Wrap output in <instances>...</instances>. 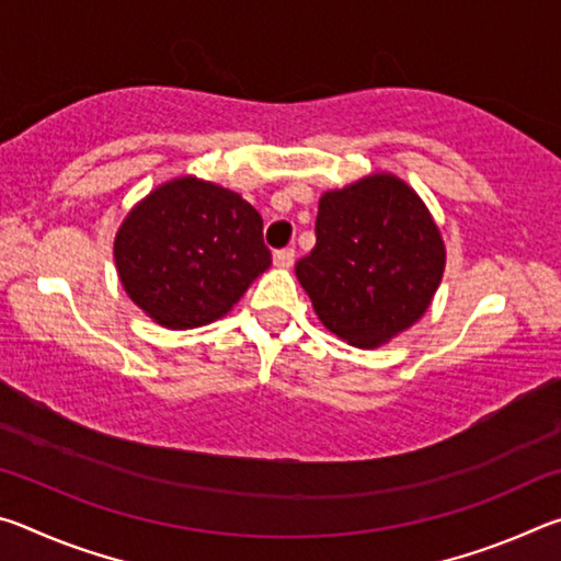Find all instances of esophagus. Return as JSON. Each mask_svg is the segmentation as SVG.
<instances>
[{"label": "esophagus", "mask_w": 561, "mask_h": 561, "mask_svg": "<svg viewBox=\"0 0 561 561\" xmlns=\"http://www.w3.org/2000/svg\"><path fill=\"white\" fill-rule=\"evenodd\" d=\"M274 264H277V267H282V270H289L291 264H294V250H291V247H284V250L274 252Z\"/></svg>", "instance_id": "esophagus-1"}]
</instances>
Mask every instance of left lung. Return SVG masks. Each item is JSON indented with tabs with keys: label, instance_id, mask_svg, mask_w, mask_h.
Masks as SVG:
<instances>
[{
	"label": "left lung",
	"instance_id": "8db88e82",
	"mask_svg": "<svg viewBox=\"0 0 561 561\" xmlns=\"http://www.w3.org/2000/svg\"><path fill=\"white\" fill-rule=\"evenodd\" d=\"M317 244L297 262L317 317L351 346L374 348L413 327L438 289V225L396 175H371L319 201Z\"/></svg>",
	"mask_w": 561,
	"mask_h": 561
}]
</instances>
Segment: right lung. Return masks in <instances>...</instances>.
I'll list each match as a JSON object with an SVG mask.
<instances>
[{
  "mask_svg": "<svg viewBox=\"0 0 561 561\" xmlns=\"http://www.w3.org/2000/svg\"><path fill=\"white\" fill-rule=\"evenodd\" d=\"M113 254L128 297L168 329L225 317L272 264L260 213L195 178L160 185L133 207Z\"/></svg>",
  "mask_w": 561,
  "mask_h": 561,
  "instance_id": "obj_1",
  "label": "right lung"
}]
</instances>
